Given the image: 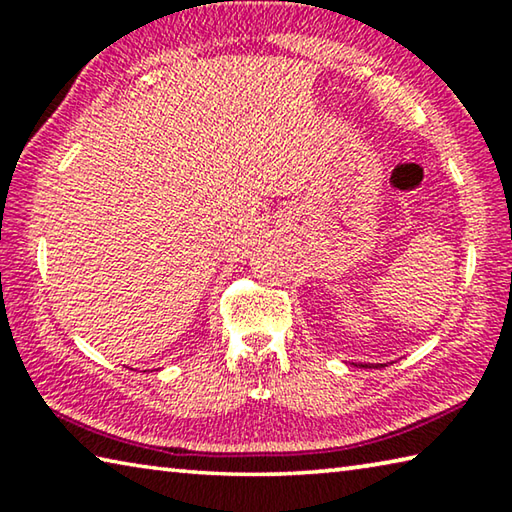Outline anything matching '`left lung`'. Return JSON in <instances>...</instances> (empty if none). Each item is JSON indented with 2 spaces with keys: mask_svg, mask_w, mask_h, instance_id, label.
<instances>
[{
  "mask_svg": "<svg viewBox=\"0 0 512 512\" xmlns=\"http://www.w3.org/2000/svg\"><path fill=\"white\" fill-rule=\"evenodd\" d=\"M361 368H384V363H375V366H370V363H361Z\"/></svg>",
  "mask_w": 512,
  "mask_h": 512,
  "instance_id": "8db88e82",
  "label": "left lung"
}]
</instances>
